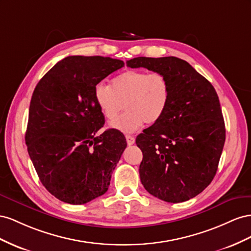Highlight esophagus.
<instances>
[{
    "instance_id": "34e87169",
    "label": "esophagus",
    "mask_w": 251,
    "mask_h": 251,
    "mask_svg": "<svg viewBox=\"0 0 251 251\" xmlns=\"http://www.w3.org/2000/svg\"><path fill=\"white\" fill-rule=\"evenodd\" d=\"M126 142H127V144L128 145H132V144H134V142H135V139L132 137V135H126Z\"/></svg>"
}]
</instances>
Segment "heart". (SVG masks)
<instances>
[{
    "instance_id": "b5f03b06",
    "label": "heart",
    "mask_w": 251,
    "mask_h": 251,
    "mask_svg": "<svg viewBox=\"0 0 251 251\" xmlns=\"http://www.w3.org/2000/svg\"><path fill=\"white\" fill-rule=\"evenodd\" d=\"M95 99L103 116L109 121L126 108L127 111L110 123L113 129L125 133L138 130L145 123L153 124L166 111L170 87L166 76L160 73L128 70L116 76L110 86L99 83Z\"/></svg>"
}]
</instances>
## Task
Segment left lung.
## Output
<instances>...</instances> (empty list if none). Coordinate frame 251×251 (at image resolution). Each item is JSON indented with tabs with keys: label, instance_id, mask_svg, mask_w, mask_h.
Returning <instances> with one entry per match:
<instances>
[{
	"label": "left lung",
	"instance_id": "left-lung-1",
	"mask_svg": "<svg viewBox=\"0 0 251 251\" xmlns=\"http://www.w3.org/2000/svg\"><path fill=\"white\" fill-rule=\"evenodd\" d=\"M166 76L170 99L162 118L135 140L143 152L140 177L153 197L169 203L195 198L213 180L225 143V124L211 83L176 56L127 61Z\"/></svg>",
	"mask_w": 251,
	"mask_h": 251
}]
</instances>
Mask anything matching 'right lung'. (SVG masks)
Returning a JSON list of instances; mask_svg holds the SVG:
<instances>
[{
  "label": "right lung",
  "instance_id": "right-lung-1",
  "mask_svg": "<svg viewBox=\"0 0 251 251\" xmlns=\"http://www.w3.org/2000/svg\"><path fill=\"white\" fill-rule=\"evenodd\" d=\"M123 66L106 56L71 55L35 86L25 142L43 186L62 202L85 204L108 190L127 143L116 129L97 135L105 119L95 87Z\"/></svg>",
  "mask_w": 251,
  "mask_h": 251
}]
</instances>
